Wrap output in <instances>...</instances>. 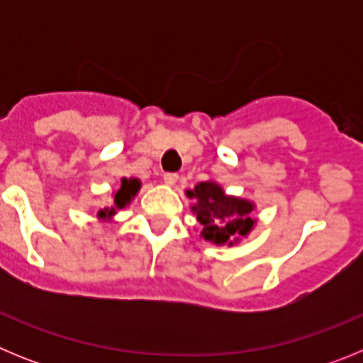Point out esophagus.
Returning a JSON list of instances; mask_svg holds the SVG:
<instances>
[{"mask_svg":"<svg viewBox=\"0 0 363 363\" xmlns=\"http://www.w3.org/2000/svg\"><path fill=\"white\" fill-rule=\"evenodd\" d=\"M163 182H165L167 185H174L176 182H178V174H176V172H165V174H163Z\"/></svg>","mask_w":363,"mask_h":363,"instance_id":"34e87169","label":"esophagus"}]
</instances>
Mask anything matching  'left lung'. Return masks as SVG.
Returning <instances> with one entry per match:
<instances>
[{
  "label": "left lung",
  "instance_id": "8db88e82",
  "mask_svg": "<svg viewBox=\"0 0 363 363\" xmlns=\"http://www.w3.org/2000/svg\"><path fill=\"white\" fill-rule=\"evenodd\" d=\"M187 196L196 200L192 213L201 225L203 240L216 245H233L240 238H245L255 227L256 220L251 216L255 203L236 196H227L216 182H201Z\"/></svg>",
  "mask_w": 363,
  "mask_h": 363
}]
</instances>
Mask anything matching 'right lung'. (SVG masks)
I'll return each instance as SVG.
<instances>
[{"label":"right lung","instance_id":"add662e5","mask_svg":"<svg viewBox=\"0 0 363 363\" xmlns=\"http://www.w3.org/2000/svg\"><path fill=\"white\" fill-rule=\"evenodd\" d=\"M140 187H142L140 179L136 178L121 179V187L114 192V203H112V207L98 211V218H101V220H111V218L116 214V211L123 209V207H127V205L130 203V200L136 196Z\"/></svg>","mask_w":363,"mask_h":363}]
</instances>
